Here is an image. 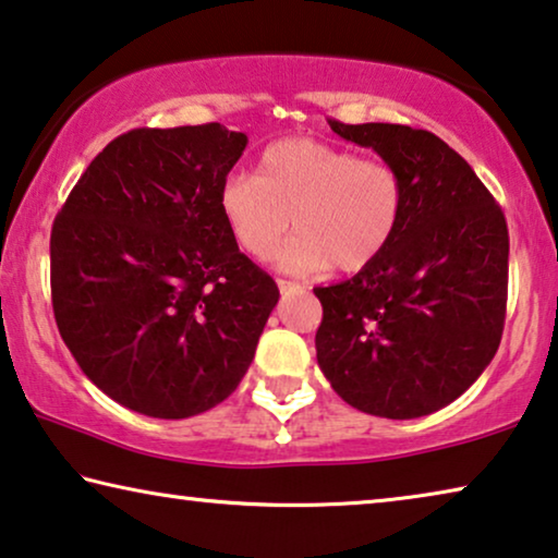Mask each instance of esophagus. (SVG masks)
Here are the masks:
<instances>
[{"instance_id": "esophagus-1", "label": "esophagus", "mask_w": 558, "mask_h": 558, "mask_svg": "<svg viewBox=\"0 0 558 558\" xmlns=\"http://www.w3.org/2000/svg\"><path fill=\"white\" fill-rule=\"evenodd\" d=\"M278 288L280 293H303V286L301 282H293V280H278Z\"/></svg>"}]
</instances>
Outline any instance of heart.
<instances>
[{
  "mask_svg": "<svg viewBox=\"0 0 558 558\" xmlns=\"http://www.w3.org/2000/svg\"><path fill=\"white\" fill-rule=\"evenodd\" d=\"M405 190L396 168L311 137L263 149L255 178L232 172L220 187V213L255 260H268L293 220L298 235L278 265L311 276L336 265L363 270L386 251L403 218Z\"/></svg>",
  "mask_w": 558,
  "mask_h": 558,
  "instance_id": "b5f03b06",
  "label": "heart"
}]
</instances>
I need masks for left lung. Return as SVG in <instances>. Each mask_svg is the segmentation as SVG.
I'll use <instances>...</instances> for the list:
<instances>
[{
	"instance_id": "obj_1",
	"label": "left lung",
	"mask_w": 558,
	"mask_h": 558,
	"mask_svg": "<svg viewBox=\"0 0 558 558\" xmlns=\"http://www.w3.org/2000/svg\"><path fill=\"white\" fill-rule=\"evenodd\" d=\"M403 180V218L371 265L315 288V351L348 405L421 418L465 393L498 351L509 286V230L471 165L434 132L328 120Z\"/></svg>"
}]
</instances>
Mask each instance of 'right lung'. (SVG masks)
Here are the masks:
<instances>
[{
    "instance_id": "obj_1",
    "label": "right lung",
    "mask_w": 558,
    "mask_h": 558,
    "mask_svg": "<svg viewBox=\"0 0 558 558\" xmlns=\"http://www.w3.org/2000/svg\"><path fill=\"white\" fill-rule=\"evenodd\" d=\"M245 145V132L218 122L132 130L89 162L54 218L57 328L124 409L190 418L251 368L280 293L220 213Z\"/></svg>"
}]
</instances>
